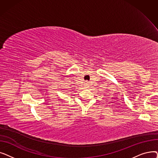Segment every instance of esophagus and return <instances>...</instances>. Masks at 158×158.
Masks as SVG:
<instances>
[{"instance_id": "1", "label": "esophagus", "mask_w": 158, "mask_h": 158, "mask_svg": "<svg viewBox=\"0 0 158 158\" xmlns=\"http://www.w3.org/2000/svg\"><path fill=\"white\" fill-rule=\"evenodd\" d=\"M86 86H88V83H86Z\"/></svg>"}]
</instances>
